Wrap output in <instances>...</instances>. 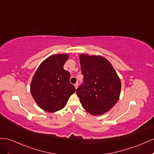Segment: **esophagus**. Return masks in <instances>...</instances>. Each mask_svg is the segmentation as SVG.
I'll use <instances>...</instances> for the list:
<instances>
[{
    "instance_id": "34e87169",
    "label": "esophagus",
    "mask_w": 154,
    "mask_h": 154,
    "mask_svg": "<svg viewBox=\"0 0 154 154\" xmlns=\"http://www.w3.org/2000/svg\"><path fill=\"white\" fill-rule=\"evenodd\" d=\"M74 86H75V89H77V88H78V86H79V84L78 83H75V84L74 85Z\"/></svg>"
}]
</instances>
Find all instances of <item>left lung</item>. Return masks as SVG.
<instances>
[{
    "instance_id": "8db88e82",
    "label": "left lung",
    "mask_w": 154,
    "mask_h": 154,
    "mask_svg": "<svg viewBox=\"0 0 154 154\" xmlns=\"http://www.w3.org/2000/svg\"><path fill=\"white\" fill-rule=\"evenodd\" d=\"M82 84L76 93L86 111L94 116L109 111L119 98L121 83L112 65L104 57H80Z\"/></svg>"
}]
</instances>
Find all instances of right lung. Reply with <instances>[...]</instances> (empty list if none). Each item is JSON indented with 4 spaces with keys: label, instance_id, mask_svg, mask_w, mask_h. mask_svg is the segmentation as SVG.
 <instances>
[{
    "label": "right lung",
    "instance_id": "obj_1",
    "mask_svg": "<svg viewBox=\"0 0 154 154\" xmlns=\"http://www.w3.org/2000/svg\"><path fill=\"white\" fill-rule=\"evenodd\" d=\"M68 54L50 56L39 66L31 83L30 90L38 106L48 112L64 108L75 88L69 82L70 73L64 69Z\"/></svg>",
    "mask_w": 154,
    "mask_h": 154
}]
</instances>
